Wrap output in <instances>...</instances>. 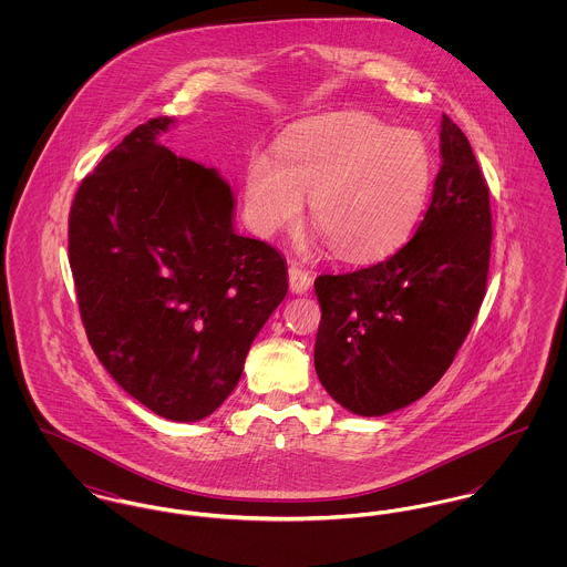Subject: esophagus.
<instances>
[{"label":"esophagus","mask_w":567,"mask_h":567,"mask_svg":"<svg viewBox=\"0 0 567 567\" xmlns=\"http://www.w3.org/2000/svg\"><path fill=\"white\" fill-rule=\"evenodd\" d=\"M288 281H290V290L297 295H303L306 290H310L312 286V275L299 266V264H290L288 268Z\"/></svg>","instance_id":"1"}]
</instances>
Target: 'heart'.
<instances>
[{"instance_id":"heart-1","label":"heart","mask_w":567,"mask_h":567,"mask_svg":"<svg viewBox=\"0 0 567 567\" xmlns=\"http://www.w3.org/2000/svg\"><path fill=\"white\" fill-rule=\"evenodd\" d=\"M432 185L421 133L364 111L321 115L292 131L279 157L255 151L244 198L250 225L272 236L295 227L310 198L312 223L344 259H375L408 240Z\"/></svg>"}]
</instances>
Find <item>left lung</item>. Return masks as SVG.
I'll use <instances>...</instances> for the list:
<instances>
[{
  "label": "left lung",
  "instance_id": "1",
  "mask_svg": "<svg viewBox=\"0 0 567 567\" xmlns=\"http://www.w3.org/2000/svg\"><path fill=\"white\" fill-rule=\"evenodd\" d=\"M491 205L465 133L441 120V169L414 236L389 259L321 275L315 367L353 414L380 416L423 398L450 369L483 306Z\"/></svg>",
  "mask_w": 567,
  "mask_h": 567
}]
</instances>
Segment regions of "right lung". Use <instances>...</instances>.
<instances>
[{"label": "right lung", "mask_w": 567, "mask_h": 567, "mask_svg": "<svg viewBox=\"0 0 567 567\" xmlns=\"http://www.w3.org/2000/svg\"><path fill=\"white\" fill-rule=\"evenodd\" d=\"M155 117L82 178L70 266L91 349L137 402L169 421L209 416L288 292L277 248L238 236L229 183L159 142Z\"/></svg>", "instance_id": "right-lung-1"}]
</instances>
